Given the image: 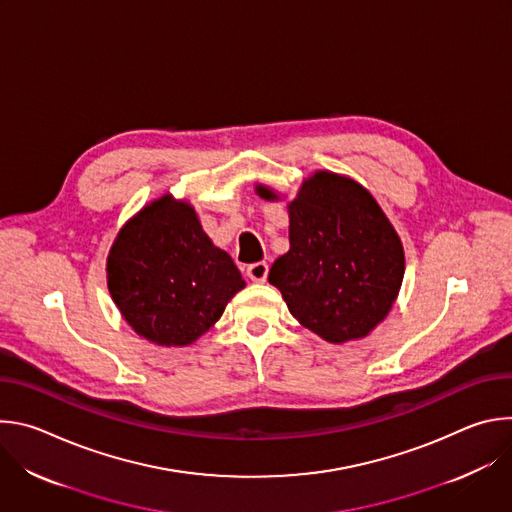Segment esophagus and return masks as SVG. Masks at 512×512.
Here are the masks:
<instances>
[{
	"label": "esophagus",
	"instance_id": "esophagus-1",
	"mask_svg": "<svg viewBox=\"0 0 512 512\" xmlns=\"http://www.w3.org/2000/svg\"><path fill=\"white\" fill-rule=\"evenodd\" d=\"M267 273H269V265H267L265 261H257V263H251V265L247 267V275H249V279L259 281V283L267 279Z\"/></svg>",
	"mask_w": 512,
	"mask_h": 512
}]
</instances>
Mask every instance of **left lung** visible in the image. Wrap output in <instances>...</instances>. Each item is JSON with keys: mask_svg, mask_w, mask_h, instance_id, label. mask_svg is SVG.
<instances>
[{"mask_svg": "<svg viewBox=\"0 0 512 512\" xmlns=\"http://www.w3.org/2000/svg\"><path fill=\"white\" fill-rule=\"evenodd\" d=\"M265 200L277 198L257 186ZM289 210V251L271 271L302 326L328 342L367 336L389 314L405 271L399 235L377 200L350 178L316 172Z\"/></svg>", "mask_w": 512, "mask_h": 512, "instance_id": "obj_1", "label": "left lung"}]
</instances>
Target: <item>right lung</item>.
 <instances>
[{"mask_svg": "<svg viewBox=\"0 0 512 512\" xmlns=\"http://www.w3.org/2000/svg\"><path fill=\"white\" fill-rule=\"evenodd\" d=\"M107 285L139 336L186 346L223 316L245 281L231 255L206 237L194 208L164 196L117 235Z\"/></svg>", "mask_w": 512, "mask_h": 512, "instance_id": "add662e5", "label": "right lung"}]
</instances>
